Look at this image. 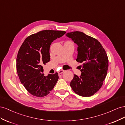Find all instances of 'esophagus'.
I'll return each instance as SVG.
<instances>
[{
    "label": "esophagus",
    "instance_id": "esophagus-1",
    "mask_svg": "<svg viewBox=\"0 0 125 125\" xmlns=\"http://www.w3.org/2000/svg\"><path fill=\"white\" fill-rule=\"evenodd\" d=\"M64 72V70H59L58 72V73L59 74H62V73H63Z\"/></svg>",
    "mask_w": 125,
    "mask_h": 125
}]
</instances>
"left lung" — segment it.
I'll return each mask as SVG.
<instances>
[{"instance_id": "8db88e82", "label": "left lung", "mask_w": 125, "mask_h": 125, "mask_svg": "<svg viewBox=\"0 0 125 125\" xmlns=\"http://www.w3.org/2000/svg\"><path fill=\"white\" fill-rule=\"evenodd\" d=\"M78 47L76 61L83 63L81 75L74 74L70 86L74 92L83 97L95 94L103 85L107 74L108 59L101 43L96 39L80 31L67 33Z\"/></svg>"}]
</instances>
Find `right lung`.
I'll list each match as a JSON object with an SVG mask.
<instances>
[{
  "label": "right lung",
  "instance_id": "1",
  "mask_svg": "<svg viewBox=\"0 0 125 125\" xmlns=\"http://www.w3.org/2000/svg\"><path fill=\"white\" fill-rule=\"evenodd\" d=\"M66 33L63 31L43 30L27 37L17 57V71L21 83L31 94L43 97L53 90L58 73L44 76L42 65L50 61L52 42Z\"/></svg>",
  "mask_w": 125,
  "mask_h": 125
}]
</instances>
